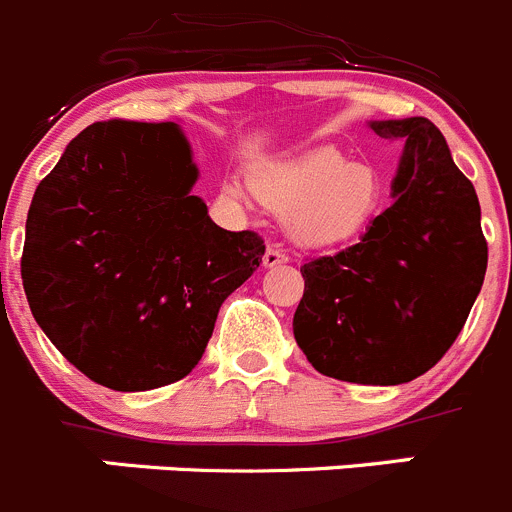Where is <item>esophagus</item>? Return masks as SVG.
Here are the masks:
<instances>
[{
  "instance_id": "1",
  "label": "esophagus",
  "mask_w": 512,
  "mask_h": 512,
  "mask_svg": "<svg viewBox=\"0 0 512 512\" xmlns=\"http://www.w3.org/2000/svg\"><path fill=\"white\" fill-rule=\"evenodd\" d=\"M290 257H288V252L283 250V247H267V252H265V267H278V265H285V262H288Z\"/></svg>"
}]
</instances>
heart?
Instances as JSON below:
<instances>
[{
    "instance_id": "obj_1",
    "label": "heart",
    "mask_w": 512,
    "mask_h": 512,
    "mask_svg": "<svg viewBox=\"0 0 512 512\" xmlns=\"http://www.w3.org/2000/svg\"><path fill=\"white\" fill-rule=\"evenodd\" d=\"M252 184L275 209H293L295 234L310 245L356 237L374 219L381 202L379 176L333 146L265 166Z\"/></svg>"
}]
</instances>
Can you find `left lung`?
I'll list each match as a JSON object with an SVG mask.
<instances>
[{"instance_id": "8db88e82", "label": "left lung", "mask_w": 512, "mask_h": 512, "mask_svg": "<svg viewBox=\"0 0 512 512\" xmlns=\"http://www.w3.org/2000/svg\"><path fill=\"white\" fill-rule=\"evenodd\" d=\"M371 128L404 141L394 204L356 245L300 267L293 333L323 376L394 386L427 374L460 336L485 280L487 242L475 186L429 118Z\"/></svg>"}]
</instances>
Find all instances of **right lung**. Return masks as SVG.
I'll return each mask as SVG.
<instances>
[{
  "label": "right lung",
  "mask_w": 512,
  "mask_h": 512,
  "mask_svg": "<svg viewBox=\"0 0 512 512\" xmlns=\"http://www.w3.org/2000/svg\"><path fill=\"white\" fill-rule=\"evenodd\" d=\"M197 174L176 123L113 118L80 131L37 186L27 303L95 384L146 391L184 379L219 305L260 267V234L217 227L189 194Z\"/></svg>",
  "instance_id": "obj_1"
}]
</instances>
